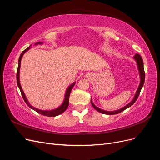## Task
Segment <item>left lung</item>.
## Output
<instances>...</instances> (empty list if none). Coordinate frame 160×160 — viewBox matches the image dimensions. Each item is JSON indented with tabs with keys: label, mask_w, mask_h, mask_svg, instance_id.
<instances>
[{
	"label": "left lung",
	"mask_w": 160,
	"mask_h": 160,
	"mask_svg": "<svg viewBox=\"0 0 160 160\" xmlns=\"http://www.w3.org/2000/svg\"><path fill=\"white\" fill-rule=\"evenodd\" d=\"M135 61H136L137 62V66H138V69L139 71V77H140V83L139 85L138 88L137 89L136 93L135 94V96L133 99L131 101V102L129 103L128 105H126L124 107H123L122 108H121L118 110H115V111H105L103 109H101L97 107V106L95 105V104L93 103V101H92V98L91 99V103L92 106H93V108L95 109L97 111H99V112L101 113H103V114H107V115H115V114H118L119 113L122 112L124 110H125L126 109H128V108L131 107L136 100L138 99L139 95L140 93V91H141L143 86V83L145 82V71H144V69H143V61L142 57L140 56L139 54H135L133 57Z\"/></svg>",
	"instance_id": "obj_1"
}]
</instances>
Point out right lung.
<instances>
[{
  "instance_id": "obj_1",
  "label": "right lung",
  "mask_w": 160,
  "mask_h": 160,
  "mask_svg": "<svg viewBox=\"0 0 160 160\" xmlns=\"http://www.w3.org/2000/svg\"><path fill=\"white\" fill-rule=\"evenodd\" d=\"M42 42H36L35 45H42ZM32 45H31L29 47H28L27 49H26L25 51H23L22 52V53L21 54L20 57H19V59H18V69H17V85L19 89L21 91V93L22 94V96L23 98L24 101H25V103H27V105L30 108H31L32 109H33L34 111H37V113H40L42 115H45V116H48V117H55V116L59 115L60 114H61L62 113H63L64 111L67 109V108H68L69 106V95L71 93V91L73 88L74 85H75V82L74 83H72V84H71L68 88H67L66 91H65V98H64V100H63V102L62 103V104L59 106V107L57 108L56 109H52V110H41L39 109H37L36 108H34L33 106H32L30 103L28 102V99H27V97L24 93V91L21 88V85L20 83V67H21V59L23 56V55L25 54V53L29 50L31 49V46Z\"/></svg>"
}]
</instances>
